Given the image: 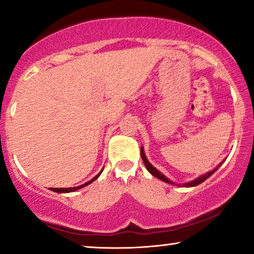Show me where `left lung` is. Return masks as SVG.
Returning <instances> with one entry per match:
<instances>
[{
    "instance_id": "1",
    "label": "left lung",
    "mask_w": 254,
    "mask_h": 254,
    "mask_svg": "<svg viewBox=\"0 0 254 254\" xmlns=\"http://www.w3.org/2000/svg\"><path fill=\"white\" fill-rule=\"evenodd\" d=\"M140 154H141V159H142V161H144V163H145V166H146V169H147L148 171H149V174H152L153 176L154 177H156V178H159V180H161L162 182H166V183H168V184H173V185H178V184H176L175 183V182H173V181H170L169 178H168L167 176H164V175L161 173V171L160 170H158L156 169V168L153 166L152 163H149V161L147 160V158H146V155H145V152H144V147H142L141 146V148H140ZM224 162V160L222 162H221L219 166H217L215 169H213V170H210V171H208V173H206V174H203V175H201V176H199L198 178H195V180H193V181H191V182H188V183H184L183 185H182V187H184V188H192V187H197V185H199V184H201L203 181H206L207 178H208L209 176H212V175L215 173V171L219 169L220 168V166L221 164H222ZM181 185V184H180Z\"/></svg>"
}]
</instances>
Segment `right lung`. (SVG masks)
I'll return each mask as SVG.
<instances>
[{"label":"right lung","instance_id":"1","mask_svg":"<svg viewBox=\"0 0 254 254\" xmlns=\"http://www.w3.org/2000/svg\"><path fill=\"white\" fill-rule=\"evenodd\" d=\"M102 170H103V169H102ZM102 170L100 171V173H99L98 175H96L95 177H93L91 181H88V182H86V183L79 185V187H76V188H51V190L54 191V192H57V193H69V192H74V191L79 190V189H81V188H85V187H86V185H88V184H91L92 182H94V181L96 180V178H98V177L100 176V175H101Z\"/></svg>","mask_w":254,"mask_h":254}]
</instances>
